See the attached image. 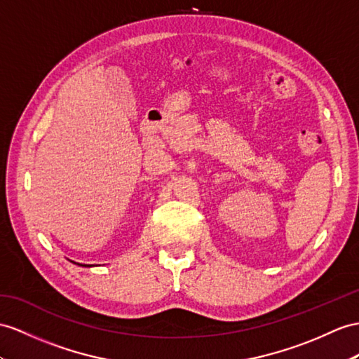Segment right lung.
<instances>
[{"label":"right lung","mask_w":359,"mask_h":359,"mask_svg":"<svg viewBox=\"0 0 359 359\" xmlns=\"http://www.w3.org/2000/svg\"><path fill=\"white\" fill-rule=\"evenodd\" d=\"M71 262H74V261H71ZM74 264H77V262H74ZM77 265H81V264H77ZM81 267H90V265H81Z\"/></svg>","instance_id":"obj_1"}]
</instances>
